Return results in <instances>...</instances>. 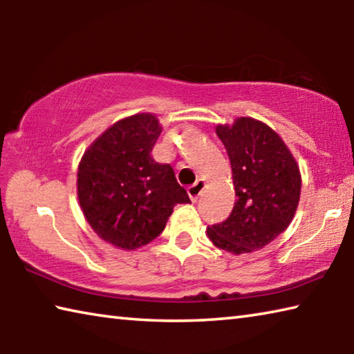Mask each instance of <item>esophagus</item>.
I'll return each mask as SVG.
<instances>
[{
	"mask_svg": "<svg viewBox=\"0 0 354 354\" xmlns=\"http://www.w3.org/2000/svg\"><path fill=\"white\" fill-rule=\"evenodd\" d=\"M205 189H206V183L203 181V179H198V181H196L194 185H190V187L187 189L190 200L194 203L198 201L200 196L203 195V192H205Z\"/></svg>",
	"mask_w": 354,
	"mask_h": 354,
	"instance_id": "esophagus-1",
	"label": "esophagus"
}]
</instances>
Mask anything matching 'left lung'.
<instances>
[{"label": "left lung", "instance_id": "1", "mask_svg": "<svg viewBox=\"0 0 354 354\" xmlns=\"http://www.w3.org/2000/svg\"><path fill=\"white\" fill-rule=\"evenodd\" d=\"M232 169L237 200L230 217L207 226L215 247L232 254L261 250L287 230L295 215L301 175L283 139L259 120L218 124Z\"/></svg>", "mask_w": 354, "mask_h": 354}]
</instances>
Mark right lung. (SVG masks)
<instances>
[{
    "label": "right lung",
    "mask_w": 354,
    "mask_h": 354,
    "mask_svg": "<svg viewBox=\"0 0 354 354\" xmlns=\"http://www.w3.org/2000/svg\"><path fill=\"white\" fill-rule=\"evenodd\" d=\"M162 133L153 113H137L106 129L77 167V198L88 225L113 247L136 250L164 231L173 207L190 203L169 164L156 162Z\"/></svg>",
    "instance_id": "1"
}]
</instances>
